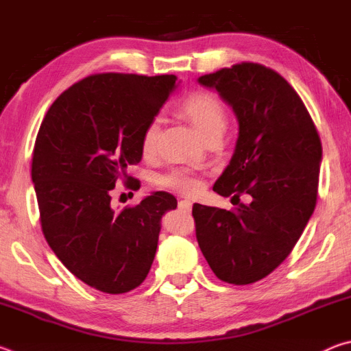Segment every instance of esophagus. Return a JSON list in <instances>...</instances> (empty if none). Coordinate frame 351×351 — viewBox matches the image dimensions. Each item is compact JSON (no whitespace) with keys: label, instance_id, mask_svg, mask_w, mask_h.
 Wrapping results in <instances>:
<instances>
[{"label":"esophagus","instance_id":"esophagus-1","mask_svg":"<svg viewBox=\"0 0 351 351\" xmlns=\"http://www.w3.org/2000/svg\"><path fill=\"white\" fill-rule=\"evenodd\" d=\"M178 206H180V209L186 210V212H189L190 209H192V203H190L189 199H181L180 204H178Z\"/></svg>","mask_w":351,"mask_h":351}]
</instances>
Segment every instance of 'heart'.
<instances>
[{
	"label": "heart",
	"instance_id": "1",
	"mask_svg": "<svg viewBox=\"0 0 351 351\" xmlns=\"http://www.w3.org/2000/svg\"><path fill=\"white\" fill-rule=\"evenodd\" d=\"M180 110L198 132L206 138L213 134H223L226 128V111L217 96L207 91H195L184 97L180 104ZM161 133V121L158 117L152 119L142 134V148L145 153L154 150ZM162 186L180 190L182 193H192L199 189V180L187 170H173L164 176Z\"/></svg>",
	"mask_w": 351,
	"mask_h": 351
}]
</instances>
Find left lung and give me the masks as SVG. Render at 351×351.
I'll return each instance as SVG.
<instances>
[{"mask_svg": "<svg viewBox=\"0 0 351 351\" xmlns=\"http://www.w3.org/2000/svg\"><path fill=\"white\" fill-rule=\"evenodd\" d=\"M232 106L239 138L213 192L251 203L234 210L193 204L201 252L219 280L249 285L293 251L316 207L322 144L294 88L258 63L201 75Z\"/></svg>", "mask_w": 351, "mask_h": 351, "instance_id": "left-lung-1", "label": "left lung"}]
</instances>
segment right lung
Here are the masks:
<instances>
[{
  "label": "right lung",
  "instance_id": "obj_1",
  "mask_svg": "<svg viewBox=\"0 0 351 351\" xmlns=\"http://www.w3.org/2000/svg\"><path fill=\"white\" fill-rule=\"evenodd\" d=\"M175 75L106 73L74 83L57 97L38 130L32 156L41 230L58 260L102 293H128L145 280L161 218L176 198L154 192L116 212L117 181L142 159V134L176 88Z\"/></svg>",
  "mask_w": 351,
  "mask_h": 351
}]
</instances>
